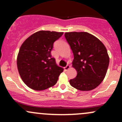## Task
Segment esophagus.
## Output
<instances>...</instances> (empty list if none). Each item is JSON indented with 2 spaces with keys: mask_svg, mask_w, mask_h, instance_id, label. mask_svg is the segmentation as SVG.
Segmentation results:
<instances>
[{
  "mask_svg": "<svg viewBox=\"0 0 122 122\" xmlns=\"http://www.w3.org/2000/svg\"><path fill=\"white\" fill-rule=\"evenodd\" d=\"M70 68V66H69V65H67V66L64 67V70H66V71H67V70H68Z\"/></svg>",
  "mask_w": 122,
  "mask_h": 122,
  "instance_id": "1",
  "label": "esophagus"
}]
</instances>
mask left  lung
<instances>
[{
	"label": "left lung",
	"mask_w": 122,
	"mask_h": 122,
	"mask_svg": "<svg viewBox=\"0 0 122 122\" xmlns=\"http://www.w3.org/2000/svg\"><path fill=\"white\" fill-rule=\"evenodd\" d=\"M65 38L74 54L72 67L76 78L70 80L72 87L90 91L103 81L109 64V56L104 44L96 36L86 32L65 33Z\"/></svg>",
	"instance_id": "left-lung-1"
}]
</instances>
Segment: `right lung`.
Wrapping results in <instances>:
<instances>
[{"instance_id":"1","label":"right lung","mask_w":122,"mask_h":122,"mask_svg":"<svg viewBox=\"0 0 122 122\" xmlns=\"http://www.w3.org/2000/svg\"><path fill=\"white\" fill-rule=\"evenodd\" d=\"M63 32L40 30L22 44L17 58V66L23 81L37 91L52 87L64 69L58 67L51 52L55 41Z\"/></svg>"}]
</instances>
